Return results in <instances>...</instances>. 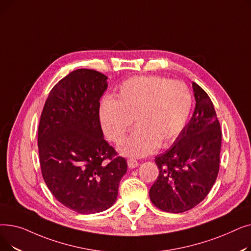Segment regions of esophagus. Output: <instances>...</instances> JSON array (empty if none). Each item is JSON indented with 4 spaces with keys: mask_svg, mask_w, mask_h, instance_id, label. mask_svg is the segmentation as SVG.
<instances>
[{
    "mask_svg": "<svg viewBox=\"0 0 251 251\" xmlns=\"http://www.w3.org/2000/svg\"><path fill=\"white\" fill-rule=\"evenodd\" d=\"M127 164H128V167H129L130 169L136 168V167H138V165H139V163H138L136 160H133V159H129V160L127 161Z\"/></svg>",
    "mask_w": 251,
    "mask_h": 251,
    "instance_id": "obj_1",
    "label": "esophagus"
}]
</instances>
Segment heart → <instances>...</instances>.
I'll return each mask as SVG.
<instances>
[{
  "mask_svg": "<svg viewBox=\"0 0 251 251\" xmlns=\"http://www.w3.org/2000/svg\"><path fill=\"white\" fill-rule=\"evenodd\" d=\"M192 107L188 86L161 76L130 78L119 87L116 99L100 105V120L110 140L120 141L135 119V128L120 144L128 156H143L170 146L185 128Z\"/></svg>",
  "mask_w": 251,
  "mask_h": 251,
  "instance_id": "1",
  "label": "heart"
}]
</instances>
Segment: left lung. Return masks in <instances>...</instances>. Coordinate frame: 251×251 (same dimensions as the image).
<instances>
[{"label": "left lung", "mask_w": 251, "mask_h": 251, "mask_svg": "<svg viewBox=\"0 0 251 251\" xmlns=\"http://www.w3.org/2000/svg\"><path fill=\"white\" fill-rule=\"evenodd\" d=\"M195 109L189 123L164 153L155 156L159 177L150 190L151 202L164 212L184 213L201 202L216 182L222 132L206 92L192 82Z\"/></svg>", "instance_id": "8db88e82"}]
</instances>
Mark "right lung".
Instances as JSON below:
<instances>
[{"mask_svg": "<svg viewBox=\"0 0 251 251\" xmlns=\"http://www.w3.org/2000/svg\"><path fill=\"white\" fill-rule=\"evenodd\" d=\"M108 77L72 71L51 88L38 126L42 174L55 199L82 215L103 212L118 196L127 162L104 140L100 100Z\"/></svg>", "mask_w": 251, "mask_h": 251, "instance_id": "add662e5", "label": "right lung"}]
</instances>
